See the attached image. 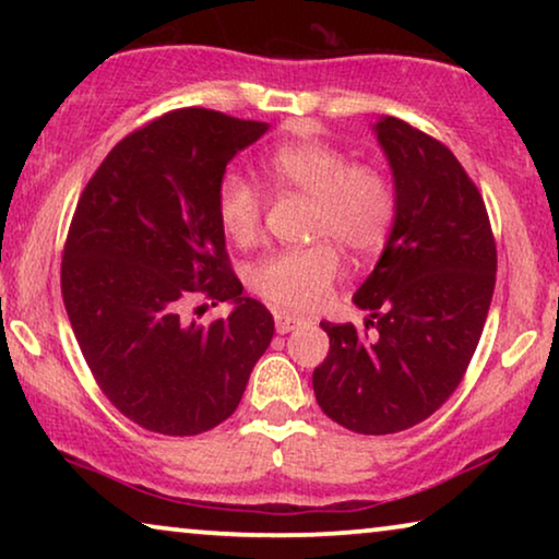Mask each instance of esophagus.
Here are the masks:
<instances>
[{
    "mask_svg": "<svg viewBox=\"0 0 559 559\" xmlns=\"http://www.w3.org/2000/svg\"><path fill=\"white\" fill-rule=\"evenodd\" d=\"M274 325H277V333H289V331H295L297 325H302V318H297V316H289V312H285V310H277L274 312Z\"/></svg>",
    "mask_w": 559,
    "mask_h": 559,
    "instance_id": "esophagus-1",
    "label": "esophagus"
}]
</instances>
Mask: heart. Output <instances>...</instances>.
<instances>
[{
  "label": "heart",
  "instance_id": "b5f03b06",
  "mask_svg": "<svg viewBox=\"0 0 559 559\" xmlns=\"http://www.w3.org/2000/svg\"><path fill=\"white\" fill-rule=\"evenodd\" d=\"M262 167L272 186L312 198V236H333L358 257L384 247L396 198L392 182L377 167L354 165L346 152L318 136L282 142L264 157ZM262 195L249 180L236 173L221 178L216 216L228 239L251 247L262 234ZM338 272V249L331 241H318L262 257L251 264L249 285L277 308L302 312L325 300Z\"/></svg>",
  "mask_w": 559,
  "mask_h": 559
}]
</instances>
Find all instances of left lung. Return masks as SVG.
<instances>
[{
    "instance_id": "left-lung-1",
    "label": "left lung",
    "mask_w": 559,
    "mask_h": 559,
    "mask_svg": "<svg viewBox=\"0 0 559 559\" xmlns=\"http://www.w3.org/2000/svg\"><path fill=\"white\" fill-rule=\"evenodd\" d=\"M371 129L392 167L394 224L354 295L364 328L320 323L331 350L312 389L346 430L392 435L461 384L491 308L496 243L484 198L445 144L396 117Z\"/></svg>"
}]
</instances>
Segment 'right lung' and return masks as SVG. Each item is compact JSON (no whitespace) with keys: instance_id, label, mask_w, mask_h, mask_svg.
Wrapping results in <instances>:
<instances>
[{"instance_id":"1","label":"right lung","mask_w":559,"mask_h":559,"mask_svg":"<svg viewBox=\"0 0 559 559\" xmlns=\"http://www.w3.org/2000/svg\"><path fill=\"white\" fill-rule=\"evenodd\" d=\"M266 129L170 111L124 136L75 205L60 266L68 320L102 392L150 432L186 438L231 417L274 335L272 312L241 295L216 216L226 165ZM198 296L233 312L195 324Z\"/></svg>"}]
</instances>
